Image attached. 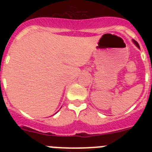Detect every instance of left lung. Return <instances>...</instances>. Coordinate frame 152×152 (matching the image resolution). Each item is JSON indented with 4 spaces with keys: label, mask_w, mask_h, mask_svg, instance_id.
<instances>
[{
    "label": "left lung",
    "mask_w": 152,
    "mask_h": 152,
    "mask_svg": "<svg viewBox=\"0 0 152 152\" xmlns=\"http://www.w3.org/2000/svg\"><path fill=\"white\" fill-rule=\"evenodd\" d=\"M133 42H134V43L136 44V45H137V47H140V46H139V44L137 43V42H136V41H134V40H133Z\"/></svg>",
    "instance_id": "left-lung-1"
}]
</instances>
